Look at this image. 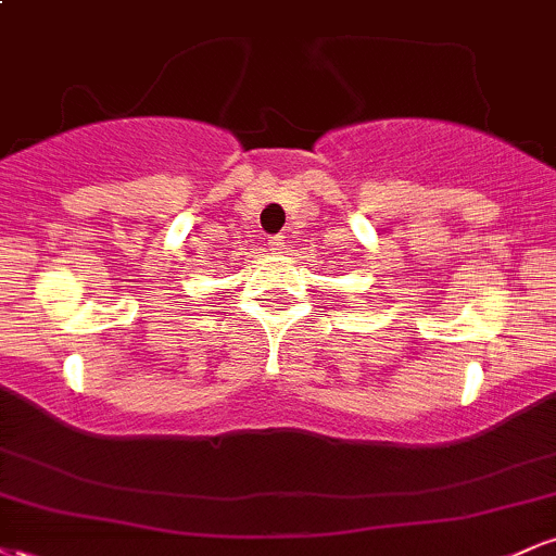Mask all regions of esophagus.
<instances>
[{
  "label": "esophagus",
  "instance_id": "esophagus-1",
  "mask_svg": "<svg viewBox=\"0 0 556 556\" xmlns=\"http://www.w3.org/2000/svg\"><path fill=\"white\" fill-rule=\"evenodd\" d=\"M266 248H269L271 253H282L285 251V238H279V235H277V238H269V240H266Z\"/></svg>",
  "mask_w": 556,
  "mask_h": 556
}]
</instances>
